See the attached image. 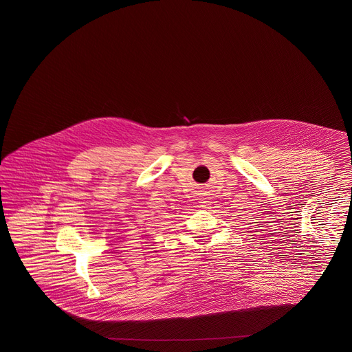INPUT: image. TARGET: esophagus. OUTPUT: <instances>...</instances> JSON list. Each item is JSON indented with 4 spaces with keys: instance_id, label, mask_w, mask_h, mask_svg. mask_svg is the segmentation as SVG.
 <instances>
[{
    "instance_id": "1",
    "label": "esophagus",
    "mask_w": 352,
    "mask_h": 352,
    "mask_svg": "<svg viewBox=\"0 0 352 352\" xmlns=\"http://www.w3.org/2000/svg\"><path fill=\"white\" fill-rule=\"evenodd\" d=\"M210 206H211L210 196L207 193H201V196H200V207L201 208H210Z\"/></svg>"
}]
</instances>
